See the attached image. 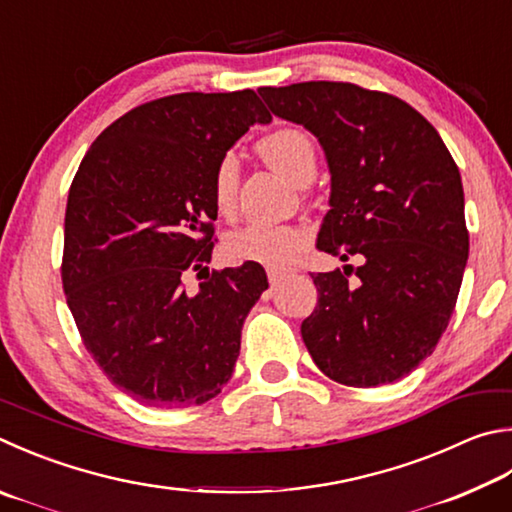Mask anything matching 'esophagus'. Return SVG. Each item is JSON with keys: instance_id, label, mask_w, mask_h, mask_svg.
<instances>
[{"instance_id": "esophagus-1", "label": "esophagus", "mask_w": 512, "mask_h": 512, "mask_svg": "<svg viewBox=\"0 0 512 512\" xmlns=\"http://www.w3.org/2000/svg\"><path fill=\"white\" fill-rule=\"evenodd\" d=\"M286 280V273H282V271H268V282H271V286H280L282 282Z\"/></svg>"}]
</instances>
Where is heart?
<instances>
[{"label":"heart","mask_w":512,"mask_h":512,"mask_svg":"<svg viewBox=\"0 0 512 512\" xmlns=\"http://www.w3.org/2000/svg\"><path fill=\"white\" fill-rule=\"evenodd\" d=\"M262 156L273 165L277 172L284 174L288 181L302 185L315 174V147L311 138L300 129L284 127L268 134L259 143ZM239 167L232 154H226L219 161L212 179V203L219 215H232L237 199ZM306 244L304 230L293 226L273 224H248L232 230L224 241V255L228 262H255L268 268H284L293 262Z\"/></svg>","instance_id":"1"}]
</instances>
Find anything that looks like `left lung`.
<instances>
[{
	"instance_id": "8db88e82",
	"label": "left lung",
	"mask_w": 512,
	"mask_h": 512,
	"mask_svg": "<svg viewBox=\"0 0 512 512\" xmlns=\"http://www.w3.org/2000/svg\"><path fill=\"white\" fill-rule=\"evenodd\" d=\"M257 91L327 156L331 208L315 246L362 259L356 281L353 266L311 273L304 345L336 383H394L434 351L457 304L470 248L459 167L439 132L383 91L324 80Z\"/></svg>"
}]
</instances>
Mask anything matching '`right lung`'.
Segmentation results:
<instances>
[{"label": "right lung", "mask_w": 512, "mask_h": 512, "mask_svg": "<svg viewBox=\"0 0 512 512\" xmlns=\"http://www.w3.org/2000/svg\"><path fill=\"white\" fill-rule=\"evenodd\" d=\"M271 114L253 89L176 94L111 123L73 176L64 215L62 286L87 351L120 392L150 407L215 398L241 327L268 288L264 268H188L212 255L219 161ZM206 271V268H203Z\"/></svg>", "instance_id": "1"}]
</instances>
